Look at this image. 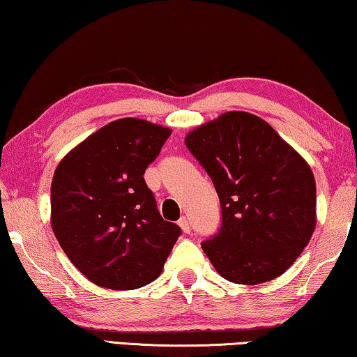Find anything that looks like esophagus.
<instances>
[{
	"instance_id": "1",
	"label": "esophagus",
	"mask_w": 357,
	"mask_h": 357,
	"mask_svg": "<svg viewBox=\"0 0 357 357\" xmlns=\"http://www.w3.org/2000/svg\"><path fill=\"white\" fill-rule=\"evenodd\" d=\"M178 225H179V228L183 229V231H184L185 234H189V233H190V225H189V220H187L185 217H181V219L178 220Z\"/></svg>"
}]
</instances>
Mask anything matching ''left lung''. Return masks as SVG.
<instances>
[{
	"label": "left lung",
	"instance_id": "obj_1",
	"mask_svg": "<svg viewBox=\"0 0 357 357\" xmlns=\"http://www.w3.org/2000/svg\"><path fill=\"white\" fill-rule=\"evenodd\" d=\"M184 142L222 204L220 231L202 244L214 269L239 285L277 279L315 231L310 165L264 119L247 112L223 113Z\"/></svg>",
	"mask_w": 357,
	"mask_h": 357
}]
</instances>
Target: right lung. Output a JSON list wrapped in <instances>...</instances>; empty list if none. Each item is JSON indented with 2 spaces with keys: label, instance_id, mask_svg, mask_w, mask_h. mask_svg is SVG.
I'll list each match as a JSON object with an SVG mask.
<instances>
[{
  "label": "right lung",
  "instance_id": "obj_1",
  "mask_svg": "<svg viewBox=\"0 0 357 357\" xmlns=\"http://www.w3.org/2000/svg\"><path fill=\"white\" fill-rule=\"evenodd\" d=\"M170 134L146 119L121 118L84 138L56 167L52 229L96 285L135 289L164 269L181 229L162 219L143 174Z\"/></svg>",
  "mask_w": 357,
  "mask_h": 357
}]
</instances>
